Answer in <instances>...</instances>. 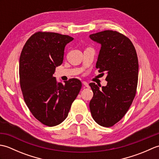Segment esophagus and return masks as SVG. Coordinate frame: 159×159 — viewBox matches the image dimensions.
<instances>
[{"instance_id":"34e87169","label":"esophagus","mask_w":159,"mask_h":159,"mask_svg":"<svg viewBox=\"0 0 159 159\" xmlns=\"http://www.w3.org/2000/svg\"><path fill=\"white\" fill-rule=\"evenodd\" d=\"M82 83L83 84V85H85V87H89L88 83H87L86 81H83V82H82Z\"/></svg>"}]
</instances>
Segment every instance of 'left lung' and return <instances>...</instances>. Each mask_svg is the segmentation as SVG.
<instances>
[{
  "label": "left lung",
  "mask_w": 159,
  "mask_h": 159,
  "mask_svg": "<svg viewBox=\"0 0 159 159\" xmlns=\"http://www.w3.org/2000/svg\"><path fill=\"white\" fill-rule=\"evenodd\" d=\"M89 37L102 46L96 68L107 74V85L101 90L94 83L89 84L93 92L91 113L100 126L111 127L125 116L135 96L139 72L137 52L130 39L116 31L107 30Z\"/></svg>",
  "instance_id": "1"
}]
</instances>
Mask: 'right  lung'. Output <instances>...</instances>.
<instances>
[{
	"label": "right lung",
	"instance_id": "add662e5",
	"mask_svg": "<svg viewBox=\"0 0 159 159\" xmlns=\"http://www.w3.org/2000/svg\"><path fill=\"white\" fill-rule=\"evenodd\" d=\"M69 35L39 31L30 37L20 57V87L25 102L37 120L55 126L66 120L82 84L71 79L63 85L52 75L61 65Z\"/></svg>",
	"mask_w": 159,
	"mask_h": 159
}]
</instances>
